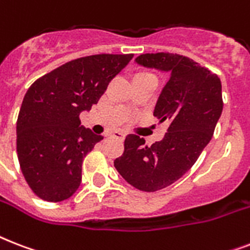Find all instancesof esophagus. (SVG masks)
I'll list each match as a JSON object with an SVG mask.
<instances>
[{
	"mask_svg": "<svg viewBox=\"0 0 250 250\" xmlns=\"http://www.w3.org/2000/svg\"><path fill=\"white\" fill-rule=\"evenodd\" d=\"M111 136L115 137V139H118V140L123 141V140H125V133L122 132V131H115V132L111 133Z\"/></svg>",
	"mask_w": 250,
	"mask_h": 250,
	"instance_id": "1",
	"label": "esophagus"
}]
</instances>
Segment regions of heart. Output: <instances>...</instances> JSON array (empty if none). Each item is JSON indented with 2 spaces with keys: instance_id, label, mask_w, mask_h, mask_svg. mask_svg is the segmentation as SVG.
I'll list each match as a JSON object with an SVG mask.
<instances>
[{
  "instance_id": "obj_1",
  "label": "heart",
  "mask_w": 250,
  "mask_h": 250,
  "mask_svg": "<svg viewBox=\"0 0 250 250\" xmlns=\"http://www.w3.org/2000/svg\"><path fill=\"white\" fill-rule=\"evenodd\" d=\"M145 74H150V72H148V71H140V72H137L136 75H145Z\"/></svg>"
}]
</instances>
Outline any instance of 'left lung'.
<instances>
[{"instance_id": "8db88e82", "label": "left lung", "mask_w": 250, "mask_h": 250, "mask_svg": "<svg viewBox=\"0 0 250 250\" xmlns=\"http://www.w3.org/2000/svg\"><path fill=\"white\" fill-rule=\"evenodd\" d=\"M135 61L170 74L153 113L161 122L170 121V125L152 146L140 136L128 135L114 166L132 187L156 192L182 178L211 140L223 110L222 84L218 75L188 57L148 53Z\"/></svg>"}]
</instances>
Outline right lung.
Wrapping results in <instances>:
<instances>
[{"label": "right lung", "mask_w": 250, "mask_h": 250, "mask_svg": "<svg viewBox=\"0 0 250 250\" xmlns=\"http://www.w3.org/2000/svg\"><path fill=\"white\" fill-rule=\"evenodd\" d=\"M133 54H96L70 61L29 86L17 121V153L21 172L41 200L60 202L82 182L84 157L101 141L80 125Z\"/></svg>", "instance_id": "add662e5"}]
</instances>
